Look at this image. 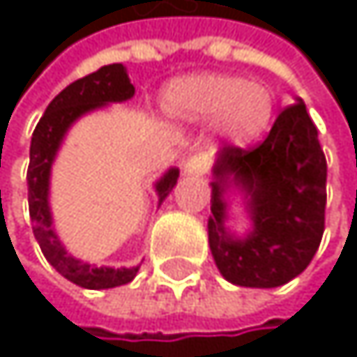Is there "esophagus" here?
Returning a JSON list of instances; mask_svg holds the SVG:
<instances>
[{"mask_svg":"<svg viewBox=\"0 0 357 357\" xmlns=\"http://www.w3.org/2000/svg\"><path fill=\"white\" fill-rule=\"evenodd\" d=\"M210 171V156L208 154H192L184 160V173L203 175Z\"/></svg>","mask_w":357,"mask_h":357,"instance_id":"esophagus-1","label":"esophagus"}]
</instances>
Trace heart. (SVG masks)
<instances>
[{"mask_svg": "<svg viewBox=\"0 0 357 357\" xmlns=\"http://www.w3.org/2000/svg\"><path fill=\"white\" fill-rule=\"evenodd\" d=\"M162 111L180 121H214L216 130L244 143L261 135L274 115L270 87L236 75L199 73L173 79L160 98Z\"/></svg>", "mask_w": 357, "mask_h": 357, "instance_id": "b5f03b06", "label": "heart"}]
</instances>
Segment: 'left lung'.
<instances>
[{
	"label": "left lung",
	"mask_w": 357,
	"mask_h": 357,
	"mask_svg": "<svg viewBox=\"0 0 357 357\" xmlns=\"http://www.w3.org/2000/svg\"><path fill=\"white\" fill-rule=\"evenodd\" d=\"M328 165L317 128L298 100L274 121L252 149L225 145L214 165L208 236L220 274L240 287L272 289L302 274L326 229ZM247 197L253 229L240 241L224 229V192Z\"/></svg>",
	"instance_id": "8db88e82"
}]
</instances>
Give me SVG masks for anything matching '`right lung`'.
<instances>
[{"label":"right lung","instance_id":"right-lung-1","mask_svg":"<svg viewBox=\"0 0 357 357\" xmlns=\"http://www.w3.org/2000/svg\"><path fill=\"white\" fill-rule=\"evenodd\" d=\"M135 96V85L128 79L126 68L121 63H109L98 68L96 73L70 83L61 89L45 115L40 117L38 126L31 137L29 147V169H27V199H29V216L33 220V236L40 244V250L47 257V261L70 282L85 287V289H111L130 282L139 266L135 268H96L83 264L73 255H68L63 244L59 242L53 229V216L49 208V180L51 167L57 156V149L75 121L109 102H124ZM180 171L169 169L156 182L158 203L173 190L177 184Z\"/></svg>","mask_w":357,"mask_h":357}]
</instances>
